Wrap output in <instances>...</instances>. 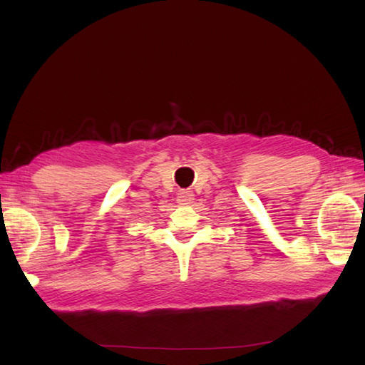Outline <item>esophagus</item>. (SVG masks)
I'll return each instance as SVG.
<instances>
[{"mask_svg": "<svg viewBox=\"0 0 365 365\" xmlns=\"http://www.w3.org/2000/svg\"><path fill=\"white\" fill-rule=\"evenodd\" d=\"M192 200H195V195H192V191L183 190L177 195V202L180 205H190Z\"/></svg>", "mask_w": 365, "mask_h": 365, "instance_id": "obj_1", "label": "esophagus"}]
</instances>
